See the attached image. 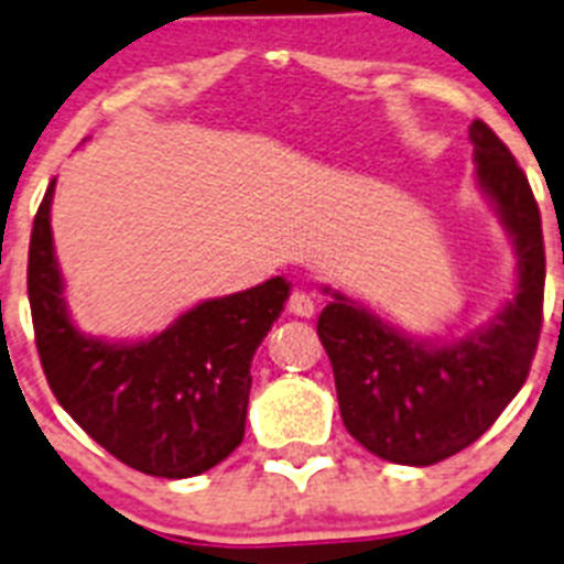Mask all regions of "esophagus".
I'll return each instance as SVG.
<instances>
[{
  "label": "esophagus",
  "mask_w": 564,
  "mask_h": 564,
  "mask_svg": "<svg viewBox=\"0 0 564 564\" xmlns=\"http://www.w3.org/2000/svg\"><path fill=\"white\" fill-rule=\"evenodd\" d=\"M286 310L297 317H312L315 315V301L312 295H306L303 289H292V295L286 301Z\"/></svg>",
  "instance_id": "obj_1"
}]
</instances>
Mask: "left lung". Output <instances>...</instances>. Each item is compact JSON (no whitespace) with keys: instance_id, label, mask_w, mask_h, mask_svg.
I'll return each instance as SVG.
<instances>
[{"instance_id":"left-lung-1","label":"left lung","mask_w":564,"mask_h":564,"mask_svg":"<svg viewBox=\"0 0 564 564\" xmlns=\"http://www.w3.org/2000/svg\"><path fill=\"white\" fill-rule=\"evenodd\" d=\"M468 135L479 187L517 247V297L488 329L445 346L405 337L337 292L317 317L343 425L389 463L434 465L482 437L522 389L540 343L545 297L540 207L522 166L491 127L474 119Z\"/></svg>"}]
</instances>
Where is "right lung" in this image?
I'll list each match as a JSON object with an SVG mask.
<instances>
[{
	"label": "right lung",
	"mask_w": 564,
	"mask_h": 564,
	"mask_svg": "<svg viewBox=\"0 0 564 564\" xmlns=\"http://www.w3.org/2000/svg\"><path fill=\"white\" fill-rule=\"evenodd\" d=\"M33 218L28 297L47 386L62 409L101 448L150 477L209 471L241 445L249 364L283 312V278L238 295L204 301L141 343L85 337L67 317L65 283L53 254L51 200Z\"/></svg>",
	"instance_id": "add662e5"
}]
</instances>
